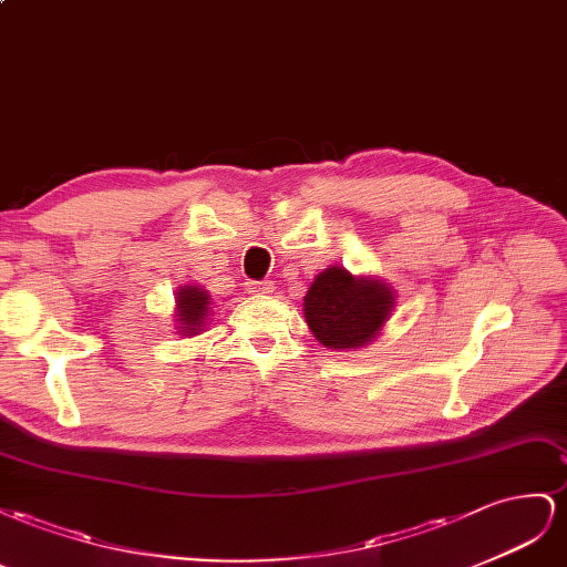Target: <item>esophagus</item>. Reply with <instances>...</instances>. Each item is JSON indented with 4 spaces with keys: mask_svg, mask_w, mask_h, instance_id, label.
<instances>
[{
    "mask_svg": "<svg viewBox=\"0 0 567 567\" xmlns=\"http://www.w3.org/2000/svg\"><path fill=\"white\" fill-rule=\"evenodd\" d=\"M272 282H247V292H251V295H258V297H261V295H270L272 292Z\"/></svg>",
    "mask_w": 567,
    "mask_h": 567,
    "instance_id": "obj_1",
    "label": "esophagus"
}]
</instances>
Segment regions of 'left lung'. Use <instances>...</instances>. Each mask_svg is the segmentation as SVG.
I'll return each mask as SVG.
<instances>
[{
	"instance_id": "1",
	"label": "left lung",
	"mask_w": 567,
	"mask_h": 567,
	"mask_svg": "<svg viewBox=\"0 0 567 567\" xmlns=\"http://www.w3.org/2000/svg\"><path fill=\"white\" fill-rule=\"evenodd\" d=\"M394 306L396 292L390 282L332 266L318 272L306 292L303 318L322 347L353 351L375 342Z\"/></svg>"
}]
</instances>
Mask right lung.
<instances>
[{"label":"right lung","instance_id":"obj_1","mask_svg":"<svg viewBox=\"0 0 567 567\" xmlns=\"http://www.w3.org/2000/svg\"><path fill=\"white\" fill-rule=\"evenodd\" d=\"M214 301L212 295L206 292L202 285H183L175 289V311H173V326L177 334L194 337L204 332L206 320L212 316Z\"/></svg>","mask_w":567,"mask_h":567}]
</instances>
